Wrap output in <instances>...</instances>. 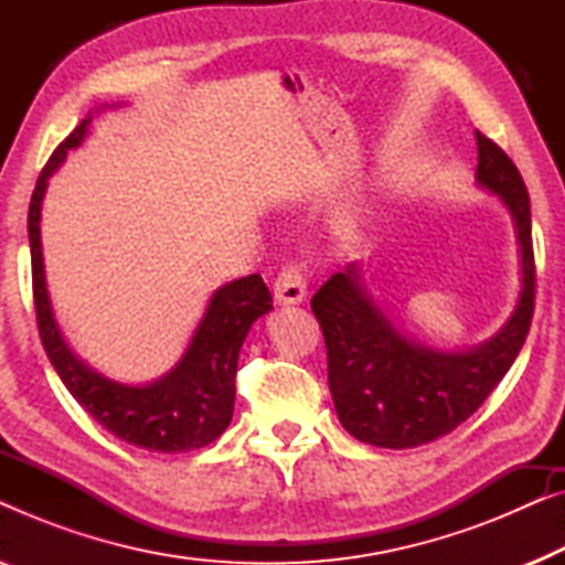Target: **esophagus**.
I'll list each match as a JSON object with an SVG mask.
<instances>
[{"label": "esophagus", "instance_id": "esophagus-1", "mask_svg": "<svg viewBox=\"0 0 565 565\" xmlns=\"http://www.w3.org/2000/svg\"><path fill=\"white\" fill-rule=\"evenodd\" d=\"M306 298V277L298 265H285L275 277V300L282 306L300 303Z\"/></svg>", "mask_w": 565, "mask_h": 565}]
</instances>
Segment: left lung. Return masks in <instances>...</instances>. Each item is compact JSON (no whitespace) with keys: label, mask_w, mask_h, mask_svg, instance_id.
<instances>
[{"label":"left lung","mask_w":565,"mask_h":565,"mask_svg":"<svg viewBox=\"0 0 565 565\" xmlns=\"http://www.w3.org/2000/svg\"><path fill=\"white\" fill-rule=\"evenodd\" d=\"M476 141V180L501 198L516 226L520 300L486 344L439 352L393 327L367 292L358 265L331 275L311 298V308L327 342L329 391L339 422L360 443L406 450L450 435L491 396L527 339L535 311L530 195L514 161L478 130Z\"/></svg>","instance_id":"left-lung-1"}]
</instances>
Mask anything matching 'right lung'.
I'll list each match as a JSON object with an SVG mask.
<instances>
[{"label": "right lung", "instance_id": "1", "mask_svg": "<svg viewBox=\"0 0 565 565\" xmlns=\"http://www.w3.org/2000/svg\"><path fill=\"white\" fill-rule=\"evenodd\" d=\"M92 122L84 118L58 143L49 164L38 177L28 211L30 257H33V298L43 350L68 393L79 401L92 419L122 443L151 452H188L211 445L226 431L234 416L236 367L252 323L273 308L265 280L259 275L242 277L213 292L203 321L198 323L188 350L174 370L149 385H122L84 365L61 337L45 288L41 246V203L49 177L61 167L68 149H76Z\"/></svg>", "mask_w": 565, "mask_h": 565}]
</instances>
